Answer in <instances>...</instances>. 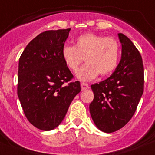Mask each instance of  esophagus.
<instances>
[{"label": "esophagus", "instance_id": "obj_1", "mask_svg": "<svg viewBox=\"0 0 155 155\" xmlns=\"http://www.w3.org/2000/svg\"><path fill=\"white\" fill-rule=\"evenodd\" d=\"M80 86H81V89L82 90H86L89 87H88V85H87V84H85V83H81Z\"/></svg>", "mask_w": 155, "mask_h": 155}]
</instances>
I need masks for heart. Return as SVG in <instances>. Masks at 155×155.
<instances>
[{"label":"heart","instance_id":"b5f03b06","mask_svg":"<svg viewBox=\"0 0 155 155\" xmlns=\"http://www.w3.org/2000/svg\"><path fill=\"white\" fill-rule=\"evenodd\" d=\"M120 46L115 38L87 33L76 38L75 46L64 45L62 57L66 66L75 71L84 58L86 63L76 73L81 81L94 80L99 73L110 74L115 70L120 58Z\"/></svg>","mask_w":155,"mask_h":155}]
</instances>
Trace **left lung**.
Masks as SVG:
<instances>
[{"instance_id": "left-lung-1", "label": "left lung", "mask_w": 155, "mask_h": 155, "mask_svg": "<svg viewBox=\"0 0 155 155\" xmlns=\"http://www.w3.org/2000/svg\"><path fill=\"white\" fill-rule=\"evenodd\" d=\"M121 57L114 72L91 86L94 99L90 114L100 130L113 133L124 127L134 114L143 94L144 68L142 56L131 40L118 34Z\"/></svg>"}]
</instances>
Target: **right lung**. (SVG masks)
I'll return each instance as SVG.
<instances>
[{
	"label": "right lung",
	"mask_w": 155,
	"mask_h": 155,
	"mask_svg": "<svg viewBox=\"0 0 155 155\" xmlns=\"http://www.w3.org/2000/svg\"><path fill=\"white\" fill-rule=\"evenodd\" d=\"M71 29L47 30L35 38L18 63V96L28 120L49 131L60 125L71 103L80 92L62 57Z\"/></svg>",
	"instance_id": "right-lung-1"
}]
</instances>
